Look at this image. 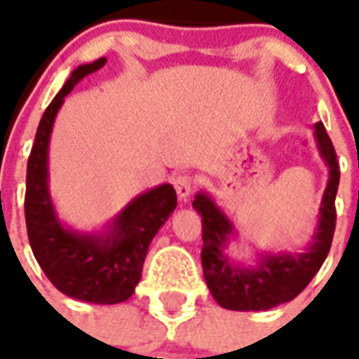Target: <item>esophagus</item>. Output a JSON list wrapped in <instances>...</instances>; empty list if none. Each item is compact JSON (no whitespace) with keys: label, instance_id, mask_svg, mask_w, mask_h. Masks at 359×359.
Instances as JSON below:
<instances>
[{"label":"esophagus","instance_id":"obj_1","mask_svg":"<svg viewBox=\"0 0 359 359\" xmlns=\"http://www.w3.org/2000/svg\"><path fill=\"white\" fill-rule=\"evenodd\" d=\"M173 186L177 190V196H179L180 201H186L190 194L194 191V186H196V180L191 175H177L173 179Z\"/></svg>","mask_w":359,"mask_h":359}]
</instances>
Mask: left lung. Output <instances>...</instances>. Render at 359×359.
<instances>
[{
	"instance_id": "left-lung-1",
	"label": "left lung",
	"mask_w": 359,
	"mask_h": 359,
	"mask_svg": "<svg viewBox=\"0 0 359 359\" xmlns=\"http://www.w3.org/2000/svg\"><path fill=\"white\" fill-rule=\"evenodd\" d=\"M315 140L320 156L330 169L328 184L324 190L317 229L306 250L264 253L255 266H242L231 261L225 250L235 227L224 210L214 203L207 191H199L194 208L203 218L201 264L207 287L214 300L231 311H266L294 300L306 289L328 257L335 231V196L339 186V163L328 132L323 123L315 126Z\"/></svg>"
}]
</instances>
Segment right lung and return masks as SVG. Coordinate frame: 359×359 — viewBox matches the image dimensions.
<instances>
[{"label": "right lung", "instance_id": "add662e5", "mask_svg": "<svg viewBox=\"0 0 359 359\" xmlns=\"http://www.w3.org/2000/svg\"><path fill=\"white\" fill-rule=\"evenodd\" d=\"M106 57L80 65L55 95L36 128L25 177V225L42 272L63 294L89 304H121L134 294L152 238L177 208L171 184L134 197L100 233H78L61 224L48 190V145L65 97Z\"/></svg>", "mask_w": 359, "mask_h": 359}]
</instances>
